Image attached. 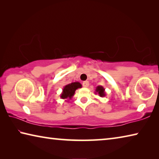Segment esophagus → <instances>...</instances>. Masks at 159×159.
I'll use <instances>...</instances> for the list:
<instances>
[{
    "label": "esophagus",
    "mask_w": 159,
    "mask_h": 159,
    "mask_svg": "<svg viewBox=\"0 0 159 159\" xmlns=\"http://www.w3.org/2000/svg\"><path fill=\"white\" fill-rule=\"evenodd\" d=\"M83 86L84 88H88L89 86V82L88 81H84L83 83Z\"/></svg>",
    "instance_id": "34e87169"
}]
</instances>
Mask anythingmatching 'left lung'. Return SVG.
Masks as SVG:
<instances>
[{
  "mask_svg": "<svg viewBox=\"0 0 159 159\" xmlns=\"http://www.w3.org/2000/svg\"><path fill=\"white\" fill-rule=\"evenodd\" d=\"M95 94H98L99 97H101V98H103L106 95V93H105V89H104L103 86L102 85H98L96 87V89H95Z\"/></svg>",
  "mask_w": 159,
  "mask_h": 159,
  "instance_id": "left-lung-1",
  "label": "left lung"
}]
</instances>
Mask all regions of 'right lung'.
<instances>
[{
    "instance_id": "1",
    "label": "right lung",
    "mask_w": 159,
    "mask_h": 159,
    "mask_svg": "<svg viewBox=\"0 0 159 159\" xmlns=\"http://www.w3.org/2000/svg\"><path fill=\"white\" fill-rule=\"evenodd\" d=\"M80 88H82V85L78 81L67 84L64 87L62 93L60 95V98L63 99H65V101L69 100V99L73 98L75 94V91Z\"/></svg>"
}]
</instances>
